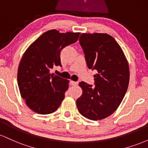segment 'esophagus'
<instances>
[{
	"label": "esophagus",
	"mask_w": 148,
	"mask_h": 148,
	"mask_svg": "<svg viewBox=\"0 0 148 148\" xmlns=\"http://www.w3.org/2000/svg\"><path fill=\"white\" fill-rule=\"evenodd\" d=\"M78 84H79V82H77V81H70V84L72 85V86H76V85H78Z\"/></svg>",
	"instance_id": "1"
}]
</instances>
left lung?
<instances>
[{
  "instance_id": "8db88e82",
  "label": "left lung",
  "mask_w": 148,
  "mask_h": 148,
  "mask_svg": "<svg viewBox=\"0 0 148 148\" xmlns=\"http://www.w3.org/2000/svg\"><path fill=\"white\" fill-rule=\"evenodd\" d=\"M79 43L89 69H95V85L81 81L82 95L76 99L79 113L92 120L113 114L123 101L130 82V67L123 49L106 33H82Z\"/></svg>"
}]
</instances>
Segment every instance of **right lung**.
<instances>
[{"label":"right lung","instance_id":"1","mask_svg":"<svg viewBox=\"0 0 148 148\" xmlns=\"http://www.w3.org/2000/svg\"><path fill=\"white\" fill-rule=\"evenodd\" d=\"M80 33H60L53 29L43 33L26 49L18 67L17 83L27 106L39 114H50L60 106L69 88V80L51 74L61 66L60 51L74 43Z\"/></svg>","mask_w":148,"mask_h":148}]
</instances>
